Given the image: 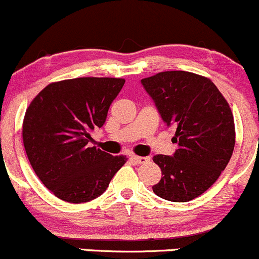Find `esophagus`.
<instances>
[{"label": "esophagus", "mask_w": 259, "mask_h": 259, "mask_svg": "<svg viewBox=\"0 0 259 259\" xmlns=\"http://www.w3.org/2000/svg\"><path fill=\"white\" fill-rule=\"evenodd\" d=\"M131 159H132V161L135 162V163H137V164H143V163H146V162L149 161L148 157L135 156V154H133V156H131Z\"/></svg>", "instance_id": "34e87169"}]
</instances>
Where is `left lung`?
<instances>
[{"mask_svg": "<svg viewBox=\"0 0 259 259\" xmlns=\"http://www.w3.org/2000/svg\"><path fill=\"white\" fill-rule=\"evenodd\" d=\"M162 119L176 126L173 157L157 154L162 178L152 189L161 198L188 202L208 189L227 167L236 131L231 107L209 78L186 71L141 79Z\"/></svg>", "mask_w": 259, "mask_h": 259, "instance_id": "1", "label": "left lung"}]
</instances>
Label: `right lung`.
Segmentation results:
<instances>
[{
	"label": "right lung",
	"mask_w": 259,
	"mask_h": 259,
	"mask_svg": "<svg viewBox=\"0 0 259 259\" xmlns=\"http://www.w3.org/2000/svg\"><path fill=\"white\" fill-rule=\"evenodd\" d=\"M123 78L79 77L52 82L32 100L22 124L28 161L41 182L70 203L97 198L126 156L90 147V133L106 122Z\"/></svg>",
	"instance_id": "1"
}]
</instances>
